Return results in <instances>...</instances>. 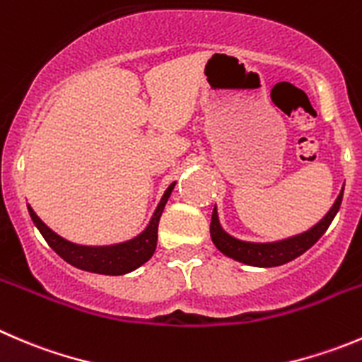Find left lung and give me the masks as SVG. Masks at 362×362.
Instances as JSON below:
<instances>
[{
	"mask_svg": "<svg viewBox=\"0 0 362 362\" xmlns=\"http://www.w3.org/2000/svg\"><path fill=\"white\" fill-rule=\"evenodd\" d=\"M341 199L343 191L339 192L338 199H336L332 209L327 212V216H325L317 226H313L310 231H306V233L297 235V237L288 238V240L276 242V244H251V242H240L237 240V238L230 237V235L224 233L223 228L219 226L217 212L216 209H214L212 221H210V237H212V242L223 255L230 256V258L237 259V262L247 263V265L255 267L283 265V263L292 262L293 258H297V256H300L303 252H306L308 249L327 231L329 224L332 223L334 216L338 214Z\"/></svg>",
	"mask_w": 362,
	"mask_h": 362,
	"instance_id": "8db88e82",
	"label": "left lung"
}]
</instances>
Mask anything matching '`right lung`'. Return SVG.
Wrapping results in <instances>:
<instances>
[{"instance_id":"1","label":"right lung","mask_w":362,"mask_h":362,"mask_svg":"<svg viewBox=\"0 0 362 362\" xmlns=\"http://www.w3.org/2000/svg\"><path fill=\"white\" fill-rule=\"evenodd\" d=\"M175 184L164 192L163 199H160L159 206H157L156 214H153L152 221L146 226V230L141 235H138L132 240L124 242V244L107 245V247H86V245H76L72 242L63 240L59 235L49 230L37 214L33 212L31 206H28L30 216L33 219L35 226L40 230L42 237L45 238L49 245L65 259L70 265L77 267L81 270H88V272H95V274H106V276H122L127 274L131 270L138 269L145 262L152 258L153 251L157 247V228H159V219L163 216L164 205H166L168 198H170L171 191H173Z\"/></svg>"}]
</instances>
